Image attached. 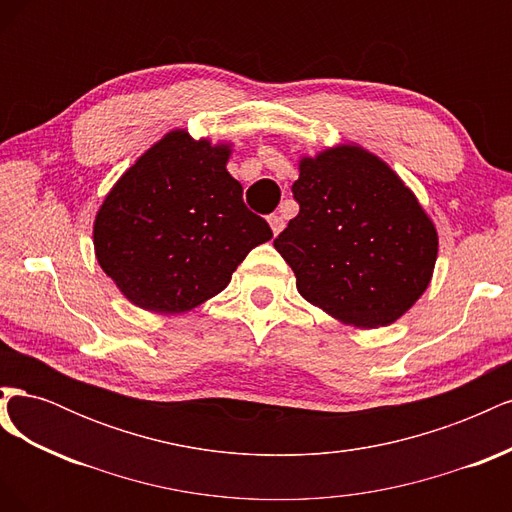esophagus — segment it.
<instances>
[{
  "instance_id": "obj_1",
  "label": "esophagus",
  "mask_w": 512,
  "mask_h": 512,
  "mask_svg": "<svg viewBox=\"0 0 512 512\" xmlns=\"http://www.w3.org/2000/svg\"><path fill=\"white\" fill-rule=\"evenodd\" d=\"M269 226H271V230H273V235H280V232H282L284 226H286V222H284L282 215L273 213V215H269Z\"/></svg>"
}]
</instances>
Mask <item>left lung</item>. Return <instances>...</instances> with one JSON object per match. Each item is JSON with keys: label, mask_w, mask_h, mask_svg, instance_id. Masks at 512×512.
Listing matches in <instances>:
<instances>
[{"label": "left lung", "mask_w": 512, "mask_h": 512, "mask_svg": "<svg viewBox=\"0 0 512 512\" xmlns=\"http://www.w3.org/2000/svg\"><path fill=\"white\" fill-rule=\"evenodd\" d=\"M299 215L273 241L301 297L344 324L378 329L431 282L438 232L389 164L356 145L299 162Z\"/></svg>", "instance_id": "8db88e82"}]
</instances>
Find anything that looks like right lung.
Masks as SVG:
<instances>
[{
  "label": "right lung",
  "instance_id": "1",
  "mask_svg": "<svg viewBox=\"0 0 512 512\" xmlns=\"http://www.w3.org/2000/svg\"><path fill=\"white\" fill-rule=\"evenodd\" d=\"M230 145L168 132L106 194L94 222L102 271L123 297L156 314H183L222 292L269 224L230 177Z\"/></svg>",
  "mask_w": 512,
  "mask_h": 512
}]
</instances>
